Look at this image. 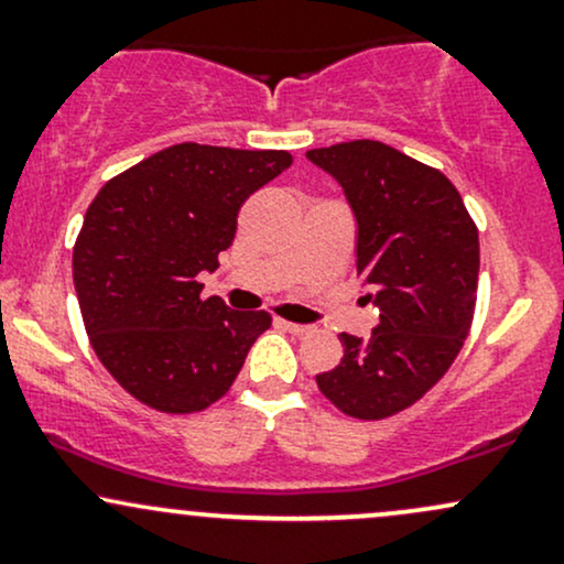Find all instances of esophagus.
I'll list each match as a JSON object with an SVG mask.
<instances>
[{
	"label": "esophagus",
	"mask_w": 564,
	"mask_h": 564,
	"mask_svg": "<svg viewBox=\"0 0 564 564\" xmlns=\"http://www.w3.org/2000/svg\"><path fill=\"white\" fill-rule=\"evenodd\" d=\"M281 326L286 328L289 334H294V336H304V334L313 332V328H310V326H302V323H291V321H281Z\"/></svg>",
	"instance_id": "1"
}]
</instances>
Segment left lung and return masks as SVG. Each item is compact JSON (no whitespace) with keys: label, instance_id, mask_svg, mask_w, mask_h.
<instances>
[{"label":"left lung","instance_id":"1","mask_svg":"<svg viewBox=\"0 0 564 564\" xmlns=\"http://www.w3.org/2000/svg\"><path fill=\"white\" fill-rule=\"evenodd\" d=\"M307 159L345 187L364 300L379 307L373 334H341L339 366L315 381L341 413L379 422L422 400L464 347L480 275L477 225L443 172L379 140L315 148Z\"/></svg>","mask_w":564,"mask_h":564}]
</instances>
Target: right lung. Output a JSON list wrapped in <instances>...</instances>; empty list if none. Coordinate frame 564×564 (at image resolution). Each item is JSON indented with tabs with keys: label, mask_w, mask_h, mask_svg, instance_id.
<instances>
[{
	"label": "right lung",
	"mask_w": 564,
	"mask_h": 564,
	"mask_svg": "<svg viewBox=\"0 0 564 564\" xmlns=\"http://www.w3.org/2000/svg\"><path fill=\"white\" fill-rule=\"evenodd\" d=\"M289 151L180 142L116 174L89 204L74 243V286L89 345L142 405L196 413L241 371L264 310L204 300L243 200L291 166Z\"/></svg>",
	"instance_id": "right-lung-1"
}]
</instances>
